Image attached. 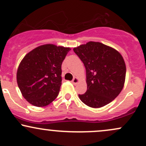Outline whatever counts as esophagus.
Instances as JSON below:
<instances>
[{
  "instance_id": "obj_1",
  "label": "esophagus",
  "mask_w": 146,
  "mask_h": 146,
  "mask_svg": "<svg viewBox=\"0 0 146 146\" xmlns=\"http://www.w3.org/2000/svg\"><path fill=\"white\" fill-rule=\"evenodd\" d=\"M79 80L77 78L74 77V79H73L72 81V82L73 84H74V85H75V84H78V82H79Z\"/></svg>"
}]
</instances>
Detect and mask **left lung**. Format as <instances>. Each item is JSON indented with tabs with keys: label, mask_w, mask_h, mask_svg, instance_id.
I'll list each match as a JSON object with an SVG mask.
<instances>
[{
	"label": "left lung",
	"mask_w": 146,
	"mask_h": 146,
	"mask_svg": "<svg viewBox=\"0 0 146 146\" xmlns=\"http://www.w3.org/2000/svg\"><path fill=\"white\" fill-rule=\"evenodd\" d=\"M84 64L87 91L80 100L92 108L109 104L123 90L126 66L121 54L100 42H89L74 48Z\"/></svg>",
	"instance_id": "8db88e82"
}]
</instances>
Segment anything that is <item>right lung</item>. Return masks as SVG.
Returning <instances> with one entry per match:
<instances>
[{
    "label": "right lung",
    "instance_id": "right-lung-1",
    "mask_svg": "<svg viewBox=\"0 0 146 146\" xmlns=\"http://www.w3.org/2000/svg\"><path fill=\"white\" fill-rule=\"evenodd\" d=\"M70 48L42 45L24 56L19 65L17 81L23 98L38 107L47 106L58 95L62 65Z\"/></svg>",
    "mask_w": 146,
    "mask_h": 146
}]
</instances>
